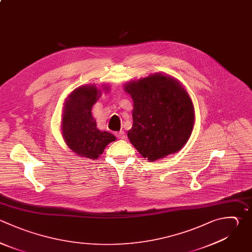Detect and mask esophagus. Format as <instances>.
<instances>
[{
  "mask_svg": "<svg viewBox=\"0 0 252 252\" xmlns=\"http://www.w3.org/2000/svg\"><path fill=\"white\" fill-rule=\"evenodd\" d=\"M116 137L118 138V139H120V140H123V139H125V133H124V131H119V132H117L116 134Z\"/></svg>",
  "mask_w": 252,
  "mask_h": 252,
  "instance_id": "1",
  "label": "esophagus"
}]
</instances>
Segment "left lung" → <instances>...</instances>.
<instances>
[{
    "label": "left lung",
    "instance_id": "left-lung-1",
    "mask_svg": "<svg viewBox=\"0 0 252 252\" xmlns=\"http://www.w3.org/2000/svg\"><path fill=\"white\" fill-rule=\"evenodd\" d=\"M134 101L131 144L145 158L155 161L182 149L194 126V106L181 84L156 73L124 86Z\"/></svg>",
    "mask_w": 252,
    "mask_h": 252
}]
</instances>
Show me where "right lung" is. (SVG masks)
I'll return each instance as SVG.
<instances>
[{
    "label": "right lung",
    "mask_w": 252,
    "mask_h": 252,
    "mask_svg": "<svg viewBox=\"0 0 252 252\" xmlns=\"http://www.w3.org/2000/svg\"><path fill=\"white\" fill-rule=\"evenodd\" d=\"M107 87L103 88L107 91ZM100 90L94 85L74 90L67 97L62 115V134L67 146L77 155L96 159L105 147L116 140L106 131H99L92 114L94 104L100 97Z\"/></svg>",
    "instance_id": "1"
}]
</instances>
